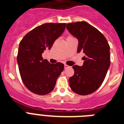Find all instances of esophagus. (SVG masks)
I'll return each instance as SVG.
<instances>
[{
    "instance_id": "obj_1",
    "label": "esophagus",
    "mask_w": 124,
    "mask_h": 124,
    "mask_svg": "<svg viewBox=\"0 0 124 124\" xmlns=\"http://www.w3.org/2000/svg\"><path fill=\"white\" fill-rule=\"evenodd\" d=\"M69 67V66H68V65H65V69H67V68H68Z\"/></svg>"
}]
</instances>
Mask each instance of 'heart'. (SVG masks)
I'll return each instance as SVG.
<instances>
[{
	"instance_id": "obj_1",
	"label": "heart",
	"mask_w": 124,
	"mask_h": 124,
	"mask_svg": "<svg viewBox=\"0 0 124 124\" xmlns=\"http://www.w3.org/2000/svg\"><path fill=\"white\" fill-rule=\"evenodd\" d=\"M71 37H72V36H68V37H67V38H71Z\"/></svg>"
}]
</instances>
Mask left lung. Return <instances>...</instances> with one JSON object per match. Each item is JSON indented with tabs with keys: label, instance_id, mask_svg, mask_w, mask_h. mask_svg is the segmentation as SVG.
Listing matches in <instances>:
<instances>
[{
	"label": "left lung",
	"instance_id": "obj_1",
	"mask_svg": "<svg viewBox=\"0 0 124 124\" xmlns=\"http://www.w3.org/2000/svg\"><path fill=\"white\" fill-rule=\"evenodd\" d=\"M67 29L79 41L78 53L85 54L82 67H72L74 74L69 79V85L76 93L89 95L101 86L106 78L110 65V47L104 36L86 22L68 23Z\"/></svg>",
	"mask_w": 124,
	"mask_h": 124
}]
</instances>
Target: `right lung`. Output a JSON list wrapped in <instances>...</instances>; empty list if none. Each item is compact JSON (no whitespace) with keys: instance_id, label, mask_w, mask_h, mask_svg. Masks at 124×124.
Segmentation results:
<instances>
[{"instance_id":"obj_1","label":"right lung","mask_w":124,"mask_h":124,"mask_svg":"<svg viewBox=\"0 0 124 124\" xmlns=\"http://www.w3.org/2000/svg\"><path fill=\"white\" fill-rule=\"evenodd\" d=\"M66 23H46L38 26L23 38L19 44L17 62L22 80L29 91L39 95L49 93L64 70L61 63L51 64L42 53L50 50L62 34Z\"/></svg>"}]
</instances>
